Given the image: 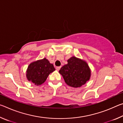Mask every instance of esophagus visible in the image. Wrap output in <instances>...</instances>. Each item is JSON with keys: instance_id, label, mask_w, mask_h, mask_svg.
<instances>
[{"instance_id": "esophagus-1", "label": "esophagus", "mask_w": 123, "mask_h": 123, "mask_svg": "<svg viewBox=\"0 0 123 123\" xmlns=\"http://www.w3.org/2000/svg\"><path fill=\"white\" fill-rule=\"evenodd\" d=\"M61 68V66H59V67H57L56 68V69L57 70H59L60 69V68Z\"/></svg>"}]
</instances>
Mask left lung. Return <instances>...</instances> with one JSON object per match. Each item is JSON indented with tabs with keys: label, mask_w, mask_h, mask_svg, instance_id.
Returning <instances> with one entry per match:
<instances>
[{
	"label": "left lung",
	"mask_w": 123,
	"mask_h": 123,
	"mask_svg": "<svg viewBox=\"0 0 123 123\" xmlns=\"http://www.w3.org/2000/svg\"><path fill=\"white\" fill-rule=\"evenodd\" d=\"M67 62L59 70L66 84L75 88L86 84L91 76V70L86 62L74 56Z\"/></svg>",
	"instance_id": "obj_1"
}]
</instances>
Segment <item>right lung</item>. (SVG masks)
I'll use <instances>...</instances> for the list:
<instances>
[{"mask_svg":"<svg viewBox=\"0 0 123 123\" xmlns=\"http://www.w3.org/2000/svg\"><path fill=\"white\" fill-rule=\"evenodd\" d=\"M55 70L53 64L45 58L30 63L26 71V78L35 85L44 83L49 75Z\"/></svg>","mask_w":123,"mask_h":123,"instance_id":"1","label":"right lung"}]
</instances>
